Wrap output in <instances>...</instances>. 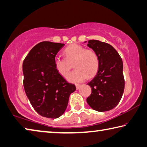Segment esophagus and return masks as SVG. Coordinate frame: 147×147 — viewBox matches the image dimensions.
Returning a JSON list of instances; mask_svg holds the SVG:
<instances>
[{
	"label": "esophagus",
	"mask_w": 147,
	"mask_h": 147,
	"mask_svg": "<svg viewBox=\"0 0 147 147\" xmlns=\"http://www.w3.org/2000/svg\"><path fill=\"white\" fill-rule=\"evenodd\" d=\"M80 86H81V85H76V89L77 90H78L79 88H80Z\"/></svg>",
	"instance_id": "obj_1"
}]
</instances>
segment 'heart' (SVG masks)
I'll return each instance as SVG.
<instances>
[{
    "label": "heart",
    "instance_id": "heart-1",
    "mask_svg": "<svg viewBox=\"0 0 147 147\" xmlns=\"http://www.w3.org/2000/svg\"><path fill=\"white\" fill-rule=\"evenodd\" d=\"M64 55L67 61L60 57H55L54 67L58 74L66 78L71 69V66L67 62H74V68L76 69L68 76L69 82H83L88 77L92 78L98 72L99 59L93 50L85 49L82 45L74 44L65 48Z\"/></svg>",
    "mask_w": 147,
    "mask_h": 147
}]
</instances>
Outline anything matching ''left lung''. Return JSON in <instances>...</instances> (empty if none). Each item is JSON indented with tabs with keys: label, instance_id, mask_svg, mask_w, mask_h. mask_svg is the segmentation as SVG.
I'll return each mask as SVG.
<instances>
[{
	"label": "left lung",
	"instance_id": "1",
	"mask_svg": "<svg viewBox=\"0 0 147 147\" xmlns=\"http://www.w3.org/2000/svg\"><path fill=\"white\" fill-rule=\"evenodd\" d=\"M91 48L99 59V68L88 85L92 93L86 99L94 110L103 112L118 105L124 90L123 63L119 54L112 45L99 40H88Z\"/></svg>",
	"mask_w": 147,
	"mask_h": 147
}]
</instances>
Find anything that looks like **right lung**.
Listing matches in <instances>:
<instances>
[{
	"label": "right lung",
	"mask_w": 147,
	"mask_h": 147,
	"mask_svg": "<svg viewBox=\"0 0 147 147\" xmlns=\"http://www.w3.org/2000/svg\"><path fill=\"white\" fill-rule=\"evenodd\" d=\"M64 44L42 42L30 50L23 62V86L34 110L41 116L57 119L66 109L76 90L58 74L54 59Z\"/></svg>",
	"instance_id": "1"
}]
</instances>
